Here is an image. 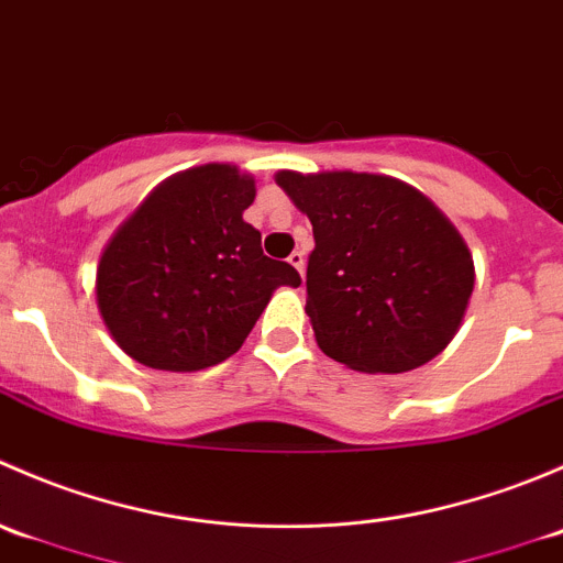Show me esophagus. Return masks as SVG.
I'll use <instances>...</instances> for the list:
<instances>
[{"instance_id": "esophagus-1", "label": "esophagus", "mask_w": 563, "mask_h": 563, "mask_svg": "<svg viewBox=\"0 0 563 563\" xmlns=\"http://www.w3.org/2000/svg\"><path fill=\"white\" fill-rule=\"evenodd\" d=\"M288 264H291L294 269H297L299 275L305 277V253H302V250H294V253L288 255Z\"/></svg>"}]
</instances>
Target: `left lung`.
Wrapping results in <instances>:
<instances>
[{"mask_svg": "<svg viewBox=\"0 0 563 563\" xmlns=\"http://www.w3.org/2000/svg\"><path fill=\"white\" fill-rule=\"evenodd\" d=\"M275 181L313 223L308 316L323 354L360 373H406L452 343L474 258L424 192L367 172H277Z\"/></svg>", "mask_w": 563, "mask_h": 563, "instance_id": "obj_1", "label": "left lung"}]
</instances>
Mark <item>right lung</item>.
Segmentation results:
<instances>
[{
	"mask_svg": "<svg viewBox=\"0 0 563 563\" xmlns=\"http://www.w3.org/2000/svg\"><path fill=\"white\" fill-rule=\"evenodd\" d=\"M255 179L231 163L168 176L113 231L95 297L113 343L155 371L196 373L242 349L280 286L299 272L266 258L245 223Z\"/></svg>",
	"mask_w": 563,
	"mask_h": 563,
	"instance_id": "right-lung-1",
	"label": "right lung"
}]
</instances>
